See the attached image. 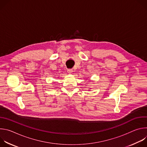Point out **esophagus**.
Instances as JSON below:
<instances>
[{"instance_id": "1", "label": "esophagus", "mask_w": 147, "mask_h": 147, "mask_svg": "<svg viewBox=\"0 0 147 147\" xmlns=\"http://www.w3.org/2000/svg\"><path fill=\"white\" fill-rule=\"evenodd\" d=\"M67 72L69 73V74H71L73 73V70L71 69H67Z\"/></svg>"}]
</instances>
